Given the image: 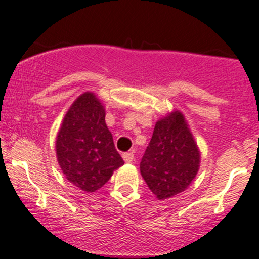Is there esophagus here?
<instances>
[{
	"mask_svg": "<svg viewBox=\"0 0 259 259\" xmlns=\"http://www.w3.org/2000/svg\"><path fill=\"white\" fill-rule=\"evenodd\" d=\"M123 159L125 160L126 163H132L134 160V153L133 152H126L123 154Z\"/></svg>",
	"mask_w": 259,
	"mask_h": 259,
	"instance_id": "esophagus-1",
	"label": "esophagus"
}]
</instances>
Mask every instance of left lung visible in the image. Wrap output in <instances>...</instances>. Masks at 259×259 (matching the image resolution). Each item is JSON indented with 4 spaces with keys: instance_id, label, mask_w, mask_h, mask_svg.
I'll use <instances>...</instances> for the list:
<instances>
[{
    "instance_id": "8db88e82",
    "label": "left lung",
    "mask_w": 259,
    "mask_h": 259,
    "mask_svg": "<svg viewBox=\"0 0 259 259\" xmlns=\"http://www.w3.org/2000/svg\"><path fill=\"white\" fill-rule=\"evenodd\" d=\"M200 152L184 115L175 111L158 120L140 162V171L158 200L180 194L195 179Z\"/></svg>"
}]
</instances>
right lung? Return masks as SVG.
I'll return each mask as SVG.
<instances>
[{"label": "right lung", "mask_w": 259, "mask_h": 259, "mask_svg": "<svg viewBox=\"0 0 259 259\" xmlns=\"http://www.w3.org/2000/svg\"><path fill=\"white\" fill-rule=\"evenodd\" d=\"M105 109L91 92H85L65 114L56 141L58 163L70 183L82 191L102 187L124 164L105 121Z\"/></svg>", "instance_id": "1"}]
</instances>
